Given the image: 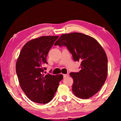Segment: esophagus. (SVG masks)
Wrapping results in <instances>:
<instances>
[{
	"instance_id": "1",
	"label": "esophagus",
	"mask_w": 121,
	"mask_h": 121,
	"mask_svg": "<svg viewBox=\"0 0 121 121\" xmlns=\"http://www.w3.org/2000/svg\"><path fill=\"white\" fill-rule=\"evenodd\" d=\"M63 77H64V78L69 77V74H63Z\"/></svg>"
}]
</instances>
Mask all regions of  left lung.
Masks as SVG:
<instances>
[{"instance_id": "8db88e82", "label": "left lung", "mask_w": 121, "mask_h": 121, "mask_svg": "<svg viewBox=\"0 0 121 121\" xmlns=\"http://www.w3.org/2000/svg\"><path fill=\"white\" fill-rule=\"evenodd\" d=\"M54 45L67 47L74 60L81 62V70L70 73L74 95L87 99L96 94L105 83L108 70L106 54L99 42L91 36L73 32L61 35Z\"/></svg>"}]
</instances>
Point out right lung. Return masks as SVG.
Wrapping results in <instances>:
<instances>
[{"instance_id":"obj_1","label":"right lung","mask_w":121,"mask_h":121,"mask_svg":"<svg viewBox=\"0 0 121 121\" xmlns=\"http://www.w3.org/2000/svg\"><path fill=\"white\" fill-rule=\"evenodd\" d=\"M59 36H42L24 46L16 64L20 85L28 98L39 104H46L53 98L62 74L44 75L46 57Z\"/></svg>"}]
</instances>
